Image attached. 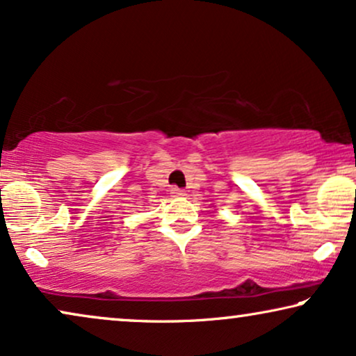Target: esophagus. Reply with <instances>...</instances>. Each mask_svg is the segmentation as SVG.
<instances>
[{"mask_svg":"<svg viewBox=\"0 0 356 356\" xmlns=\"http://www.w3.org/2000/svg\"><path fill=\"white\" fill-rule=\"evenodd\" d=\"M170 194H172L173 197H181V196H184V194H186V193H184L183 189H179V188H177V186H173L172 189H170Z\"/></svg>","mask_w":356,"mask_h":356,"instance_id":"esophagus-1","label":"esophagus"}]
</instances>
